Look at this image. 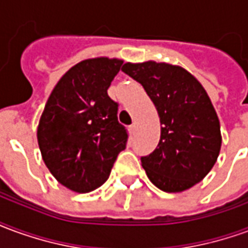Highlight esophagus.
Masks as SVG:
<instances>
[{
  "label": "esophagus",
  "mask_w": 248,
  "mask_h": 248,
  "mask_svg": "<svg viewBox=\"0 0 248 248\" xmlns=\"http://www.w3.org/2000/svg\"><path fill=\"white\" fill-rule=\"evenodd\" d=\"M130 131H131V133H135V131H137V124H130Z\"/></svg>",
  "instance_id": "obj_1"
}]
</instances>
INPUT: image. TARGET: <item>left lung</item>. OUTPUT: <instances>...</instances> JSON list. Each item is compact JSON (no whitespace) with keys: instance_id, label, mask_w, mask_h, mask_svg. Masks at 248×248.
Returning a JSON list of instances; mask_svg holds the SVG:
<instances>
[{"instance_id":"1","label":"left lung","mask_w":248,"mask_h":248,"mask_svg":"<svg viewBox=\"0 0 248 248\" xmlns=\"http://www.w3.org/2000/svg\"><path fill=\"white\" fill-rule=\"evenodd\" d=\"M122 71L143 86L159 115V143L140 158L149 179L166 192L201 182L222 145L218 115L201 82L181 66L165 62H127Z\"/></svg>"}]
</instances>
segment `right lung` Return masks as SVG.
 Listing matches in <instances>:
<instances>
[{
    "label": "right lung",
    "instance_id": "right-lung-1",
    "mask_svg": "<svg viewBox=\"0 0 248 248\" xmlns=\"http://www.w3.org/2000/svg\"><path fill=\"white\" fill-rule=\"evenodd\" d=\"M124 61L90 58L66 71L41 115L37 140L46 167L71 191L102 186L126 149L127 130L108 89Z\"/></svg>",
    "mask_w": 248,
    "mask_h": 248
}]
</instances>
